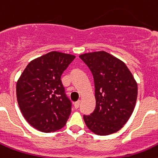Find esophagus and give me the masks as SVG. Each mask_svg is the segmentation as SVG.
<instances>
[{"label":"esophagus","mask_w":158,"mask_h":158,"mask_svg":"<svg viewBox=\"0 0 158 158\" xmlns=\"http://www.w3.org/2000/svg\"><path fill=\"white\" fill-rule=\"evenodd\" d=\"M80 103H81L80 100H78V101L75 102L74 103V107L76 108V109H77L78 107H79V106H80Z\"/></svg>","instance_id":"esophagus-1"}]
</instances>
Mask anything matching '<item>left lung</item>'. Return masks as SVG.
Returning <instances> with one entry per match:
<instances>
[{
    "label": "left lung",
    "instance_id": "obj_1",
    "mask_svg": "<svg viewBox=\"0 0 158 158\" xmlns=\"http://www.w3.org/2000/svg\"><path fill=\"white\" fill-rule=\"evenodd\" d=\"M94 79L96 108L84 115L86 126L97 135H108L123 127L135 109L138 85L126 64L104 51L79 55Z\"/></svg>",
    "mask_w": 158,
    "mask_h": 158
}]
</instances>
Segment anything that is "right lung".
I'll use <instances>...</instances> for the list:
<instances>
[{
  "instance_id": "1",
  "label": "right lung",
  "mask_w": 158,
  "mask_h": 158,
  "mask_svg": "<svg viewBox=\"0 0 158 158\" xmlns=\"http://www.w3.org/2000/svg\"><path fill=\"white\" fill-rule=\"evenodd\" d=\"M75 55L51 51L31 61L16 82V98L22 115L38 131L62 129L71 113V102L61 81Z\"/></svg>"
}]
</instances>
